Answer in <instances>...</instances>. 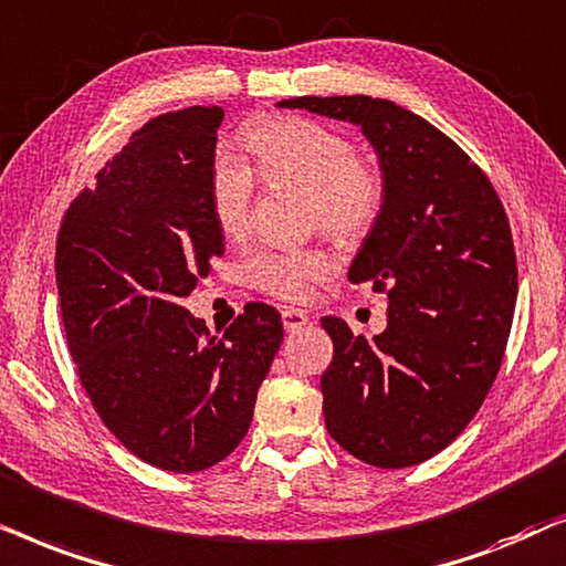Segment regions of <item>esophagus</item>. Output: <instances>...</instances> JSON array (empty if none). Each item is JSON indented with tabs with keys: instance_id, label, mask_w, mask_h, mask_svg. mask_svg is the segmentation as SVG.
<instances>
[{
	"instance_id": "34e87169",
	"label": "esophagus",
	"mask_w": 566,
	"mask_h": 566,
	"mask_svg": "<svg viewBox=\"0 0 566 566\" xmlns=\"http://www.w3.org/2000/svg\"><path fill=\"white\" fill-rule=\"evenodd\" d=\"M307 313L305 311H300V307H284L282 311V323H284V328L287 331H300L303 326H307Z\"/></svg>"
}]
</instances>
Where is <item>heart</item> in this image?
Wrapping results in <instances>:
<instances>
[{"label": "heart", "mask_w": 566, "mask_h": 566, "mask_svg": "<svg viewBox=\"0 0 566 566\" xmlns=\"http://www.w3.org/2000/svg\"><path fill=\"white\" fill-rule=\"evenodd\" d=\"M245 147L263 184L307 193L311 222L334 243L357 245L378 220L380 172L354 155L344 134L305 118H276L248 132ZM253 191L248 165L230 155L217 157L209 176V207L224 238L245 235ZM326 271V255L315 248H263L245 266L251 284L282 300H303Z\"/></svg>", "instance_id": "1"}]
</instances>
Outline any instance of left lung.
Here are the masks:
<instances>
[{
	"label": "left lung",
	"instance_id": "1",
	"mask_svg": "<svg viewBox=\"0 0 566 566\" xmlns=\"http://www.w3.org/2000/svg\"><path fill=\"white\" fill-rule=\"evenodd\" d=\"M276 108L346 120L378 157L380 212L346 276L388 292V326L367 338L321 321L334 338L323 417L359 461L417 465L463 432L502 365L517 300L507 214L479 165L401 105L338 95Z\"/></svg>",
	"mask_w": 566,
	"mask_h": 566
}]
</instances>
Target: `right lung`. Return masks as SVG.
Listing matches in <instances>:
<instances>
[{"instance_id":"add662e5","label":"right lung","mask_w":566,"mask_h":566,"mask_svg":"<svg viewBox=\"0 0 566 566\" xmlns=\"http://www.w3.org/2000/svg\"><path fill=\"white\" fill-rule=\"evenodd\" d=\"M220 105L165 113L105 163L59 230L56 287L80 380L126 450L172 473L240 446L282 344V315L251 303L224 331L184 307L222 259L209 207Z\"/></svg>"}]
</instances>
